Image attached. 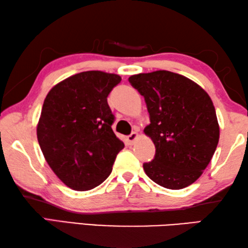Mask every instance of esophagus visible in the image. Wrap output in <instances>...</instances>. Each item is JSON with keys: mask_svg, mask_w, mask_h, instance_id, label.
<instances>
[{"mask_svg": "<svg viewBox=\"0 0 248 248\" xmlns=\"http://www.w3.org/2000/svg\"><path fill=\"white\" fill-rule=\"evenodd\" d=\"M137 139H138V133L137 132H132L131 134H129V136L127 137V141H128V143L130 145L134 144V142H136Z\"/></svg>", "mask_w": 248, "mask_h": 248, "instance_id": "obj_1", "label": "esophagus"}]
</instances>
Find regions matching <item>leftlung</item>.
Instances as JSON below:
<instances>
[{
	"label": "left lung",
	"mask_w": 248,
	"mask_h": 248,
	"mask_svg": "<svg viewBox=\"0 0 248 248\" xmlns=\"http://www.w3.org/2000/svg\"><path fill=\"white\" fill-rule=\"evenodd\" d=\"M144 97L155 155L145 174L167 189H183L198 179L211 161L220 129L210 96L191 79L170 71L129 78Z\"/></svg>",
	"instance_id": "1"
}]
</instances>
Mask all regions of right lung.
<instances>
[{
	"label": "right lung",
	"instance_id": "1",
	"mask_svg": "<svg viewBox=\"0 0 248 248\" xmlns=\"http://www.w3.org/2000/svg\"><path fill=\"white\" fill-rule=\"evenodd\" d=\"M121 78L86 71L57 84L46 97L37 138L46 161L74 190H91L110 175L124 142L111 129L107 97Z\"/></svg>",
	"mask_w": 248,
	"mask_h": 248
}]
</instances>
